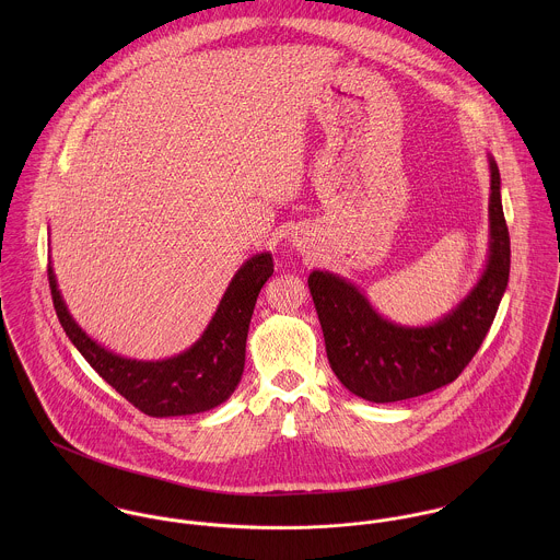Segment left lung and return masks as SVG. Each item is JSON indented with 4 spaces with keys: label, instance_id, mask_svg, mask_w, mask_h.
<instances>
[{
    "label": "left lung",
    "instance_id": "obj_1",
    "mask_svg": "<svg viewBox=\"0 0 560 560\" xmlns=\"http://www.w3.org/2000/svg\"><path fill=\"white\" fill-rule=\"evenodd\" d=\"M487 163V260L477 284L440 319L402 325L380 315L351 280L327 269H315L308 276L329 366L355 397L395 402L427 395L455 382L479 351L506 291L511 267L500 170L489 153Z\"/></svg>",
    "mask_w": 560,
    "mask_h": 560
}]
</instances>
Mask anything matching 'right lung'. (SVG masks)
Segmentation results:
<instances>
[{
  "label": "right lung",
  "mask_w": 560,
  "mask_h": 560,
  "mask_svg": "<svg viewBox=\"0 0 560 560\" xmlns=\"http://www.w3.org/2000/svg\"><path fill=\"white\" fill-rule=\"evenodd\" d=\"M273 273L269 252L249 256L229 282L200 338L163 360H133L109 351L73 319L49 262V287L58 319L88 364L149 416H189L213 409L235 393L245 364V338L262 284Z\"/></svg>",
  "instance_id": "obj_1"
}]
</instances>
